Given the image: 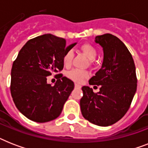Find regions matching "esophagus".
I'll list each match as a JSON object with an SVG mask.
<instances>
[{"label": "esophagus", "instance_id": "34e87169", "mask_svg": "<svg viewBox=\"0 0 148 148\" xmlns=\"http://www.w3.org/2000/svg\"><path fill=\"white\" fill-rule=\"evenodd\" d=\"M74 87H75V88H81V85L78 84H74Z\"/></svg>", "mask_w": 148, "mask_h": 148}]
</instances>
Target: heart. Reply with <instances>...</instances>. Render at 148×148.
I'll list each match as a JSON object with an SVG mask.
<instances>
[{
	"label": "heart",
	"instance_id": "obj_1",
	"mask_svg": "<svg viewBox=\"0 0 148 148\" xmlns=\"http://www.w3.org/2000/svg\"><path fill=\"white\" fill-rule=\"evenodd\" d=\"M81 51L82 53L87 57V58L90 60H95V58L97 57V50L95 49V47L89 44H85L83 45L81 47ZM73 51H68L66 52L63 58V64L64 65V67H68L71 65L72 60H73ZM67 76L70 79H71L72 81L81 83V81H83L84 79L88 77L89 76L88 72L84 71H81L78 69H74L69 71L67 74Z\"/></svg>",
	"mask_w": 148,
	"mask_h": 148
}]
</instances>
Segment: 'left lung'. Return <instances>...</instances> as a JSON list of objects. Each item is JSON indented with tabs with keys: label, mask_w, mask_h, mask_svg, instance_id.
Masks as SVG:
<instances>
[{
	"label": "left lung",
	"mask_w": 148,
	"mask_h": 148,
	"mask_svg": "<svg viewBox=\"0 0 148 148\" xmlns=\"http://www.w3.org/2000/svg\"><path fill=\"white\" fill-rule=\"evenodd\" d=\"M95 41L103 48V62L89 84L101 88L95 94L88 86L82 87L80 105L85 119L107 127L121 119L130 108L137 90L135 64L130 51L117 37L105 34L97 36Z\"/></svg>",
	"instance_id": "1"
}]
</instances>
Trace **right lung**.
<instances>
[{"label": "right lung", "mask_w": 148, "mask_h": 148, "mask_svg": "<svg viewBox=\"0 0 148 148\" xmlns=\"http://www.w3.org/2000/svg\"><path fill=\"white\" fill-rule=\"evenodd\" d=\"M76 45L66 46L64 38L46 34L29 40L19 51L11 69L10 93L17 109L28 119L45 123L60 114L74 84L60 76L52 85L47 77L63 69L65 53Z\"/></svg>", "instance_id": "right-lung-1"}]
</instances>
